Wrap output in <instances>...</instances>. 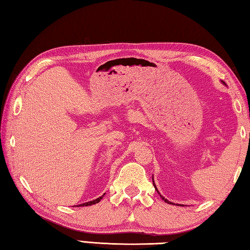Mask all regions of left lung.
<instances>
[{
  "mask_svg": "<svg viewBox=\"0 0 250 250\" xmlns=\"http://www.w3.org/2000/svg\"><path fill=\"white\" fill-rule=\"evenodd\" d=\"M153 186H155V187H156V185H155V183H153ZM156 190H157V188H156ZM158 193H159V192H158ZM160 196H161V199H162V200H164V202H166V203H168V204H173V203H172V202H169V201H167V199H164V198H163V196H162L161 194H160Z\"/></svg>",
  "mask_w": 250,
  "mask_h": 250,
  "instance_id": "1",
  "label": "left lung"
}]
</instances>
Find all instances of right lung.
<instances>
[{
  "label": "right lung",
  "instance_id": "1",
  "mask_svg": "<svg viewBox=\"0 0 250 250\" xmlns=\"http://www.w3.org/2000/svg\"><path fill=\"white\" fill-rule=\"evenodd\" d=\"M104 195H102V196H100V198H98V199H95V200H93V201H90V202H87V203H83V204H81V205H78V206H90V205H92V204H95V203H99V202L102 200V198H103Z\"/></svg>",
  "mask_w": 250,
  "mask_h": 250
}]
</instances>
